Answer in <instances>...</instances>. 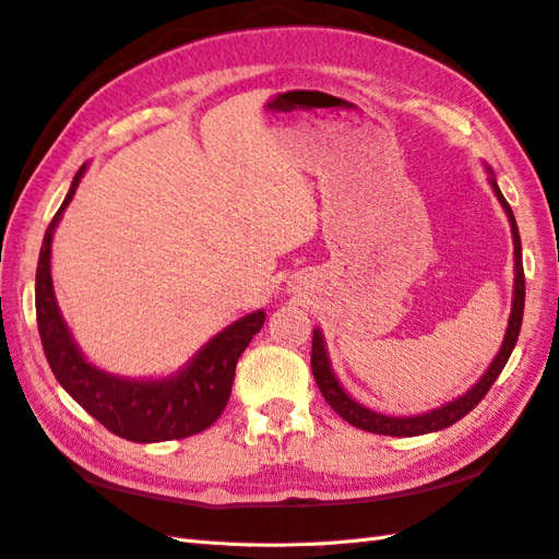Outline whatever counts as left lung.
Returning a JSON list of instances; mask_svg holds the SVG:
<instances>
[{"label":"left lung","mask_w":559,"mask_h":559,"mask_svg":"<svg viewBox=\"0 0 559 559\" xmlns=\"http://www.w3.org/2000/svg\"><path fill=\"white\" fill-rule=\"evenodd\" d=\"M492 190H496L498 200L502 204V210L508 212L510 226H512V238H514V300H512V314H510V326L508 333H504V341L498 357L492 359V365L488 367V371L481 376L469 393L462 395L455 402H448L445 407L433 409L419 414V417H385V414H376L367 407H361L359 402H355L349 397L341 383L335 381V376L331 371V361L326 355V347H323V338L321 331H314V338H311V373H314L319 391L323 395V400L341 414V417L353 424L361 431H371V433H381V436H424L431 431H440V428H448L455 421H460L462 417H466L478 402L486 397V393L490 391V385L496 383V379L500 376V371L508 365V359L512 355V349L516 345L519 331H522V319H524V295H526V281H524V264H522V240H519V228L516 221L512 214V206L508 204V200L502 198V192L498 188L496 180H490Z\"/></svg>","instance_id":"8db88e82"}]
</instances>
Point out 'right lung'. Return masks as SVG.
<instances>
[{
    "mask_svg": "<svg viewBox=\"0 0 559 559\" xmlns=\"http://www.w3.org/2000/svg\"><path fill=\"white\" fill-rule=\"evenodd\" d=\"M85 166L78 168L67 200L45 230L35 274V311L37 331L45 357L78 405L111 433L133 443H162V440L188 438L210 428L228 405L236 365L252 335L264 326V311H252L206 343L198 357L174 379L164 381H128L87 365L75 347L55 300L49 274L51 236L67 204L75 194Z\"/></svg>",
    "mask_w": 559,
    "mask_h": 559,
    "instance_id": "add662e5",
    "label": "right lung"
}]
</instances>
